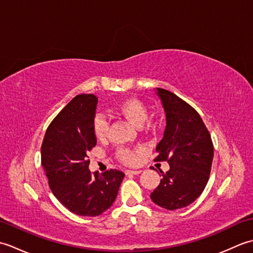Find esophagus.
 I'll use <instances>...</instances> for the list:
<instances>
[{"instance_id": "34e87169", "label": "esophagus", "mask_w": 253, "mask_h": 253, "mask_svg": "<svg viewBox=\"0 0 253 253\" xmlns=\"http://www.w3.org/2000/svg\"><path fill=\"white\" fill-rule=\"evenodd\" d=\"M142 170H140V169H137V170H130V169H126L125 170V174L126 175H138V174H140Z\"/></svg>"}]
</instances>
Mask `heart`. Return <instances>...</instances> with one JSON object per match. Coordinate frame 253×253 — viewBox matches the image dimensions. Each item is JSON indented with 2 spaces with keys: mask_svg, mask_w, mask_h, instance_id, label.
<instances>
[{
  "mask_svg": "<svg viewBox=\"0 0 253 253\" xmlns=\"http://www.w3.org/2000/svg\"><path fill=\"white\" fill-rule=\"evenodd\" d=\"M118 115L125 118L133 126L141 127L148 118V109L142 101L136 98H128L123 100L115 107ZM93 132L96 139L103 140L109 132V123L102 116H96L93 121ZM117 159L127 165H132L137 161V151L127 148L118 149L116 152Z\"/></svg>",
  "mask_w": 253,
  "mask_h": 253,
  "instance_id": "b5f03b06",
  "label": "heart"
}]
</instances>
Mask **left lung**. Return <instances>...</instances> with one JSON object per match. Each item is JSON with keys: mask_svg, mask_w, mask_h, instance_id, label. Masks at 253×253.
Returning a JSON list of instances; mask_svg holds the SVG:
<instances>
[{"mask_svg": "<svg viewBox=\"0 0 253 253\" xmlns=\"http://www.w3.org/2000/svg\"><path fill=\"white\" fill-rule=\"evenodd\" d=\"M162 102L166 126L157 146L155 161H168L160 185L151 193L159 207L174 211L198 199L206 188L213 161L211 136L198 112L165 89L157 88ZM162 173V171H161Z\"/></svg>", "mask_w": 253, "mask_h": 253, "instance_id": "1", "label": "left lung"}]
</instances>
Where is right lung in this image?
Returning a JSON list of instances; mask_svg holds the SVG:
<instances>
[{
	"label": "right lung",
	"mask_w": 253,
	"mask_h": 253,
	"mask_svg": "<svg viewBox=\"0 0 253 253\" xmlns=\"http://www.w3.org/2000/svg\"><path fill=\"white\" fill-rule=\"evenodd\" d=\"M96 105L94 94L75 96L47 127L41 147V164L53 195L80 216H98L110 209L125 176L117 169L90 173Z\"/></svg>",
	"instance_id": "add662e5"
}]
</instances>
